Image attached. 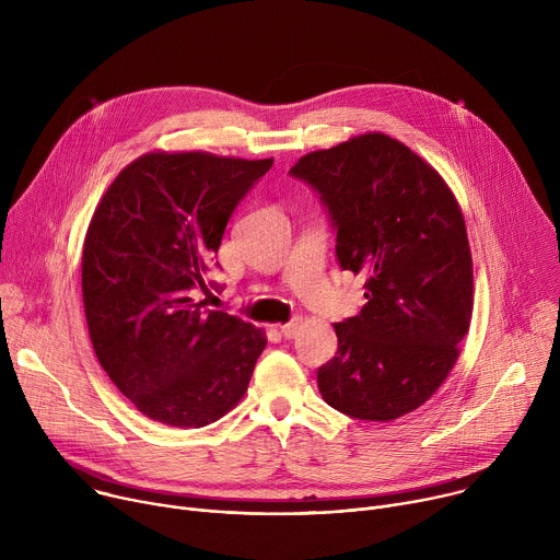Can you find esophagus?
<instances>
[{"mask_svg":"<svg viewBox=\"0 0 560 560\" xmlns=\"http://www.w3.org/2000/svg\"><path fill=\"white\" fill-rule=\"evenodd\" d=\"M299 328H301V322H299V318H292V322H288V324L279 326V330H281V335H283L285 339H292V337H296Z\"/></svg>","mask_w":560,"mask_h":560,"instance_id":"34e87169","label":"esophagus"}]
</instances>
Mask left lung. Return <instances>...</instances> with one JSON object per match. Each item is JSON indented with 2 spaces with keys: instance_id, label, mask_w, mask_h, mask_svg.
I'll use <instances>...</instances> for the list:
<instances>
[{
  "instance_id": "left-lung-1",
  "label": "left lung",
  "mask_w": 560,
  "mask_h": 560,
  "mask_svg": "<svg viewBox=\"0 0 560 560\" xmlns=\"http://www.w3.org/2000/svg\"><path fill=\"white\" fill-rule=\"evenodd\" d=\"M290 173L328 206L341 268L365 277L368 303L335 324L339 350L318 368V392L359 421L401 419L443 385L469 330L460 206L423 156L383 132L307 152Z\"/></svg>"
}]
</instances>
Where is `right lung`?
<instances>
[{
	"label": "right lung",
	"mask_w": 560,
	"mask_h": 560,
	"mask_svg": "<svg viewBox=\"0 0 560 560\" xmlns=\"http://www.w3.org/2000/svg\"><path fill=\"white\" fill-rule=\"evenodd\" d=\"M275 159L152 150L108 186L86 230L82 296L95 354L152 421L203 428L248 389L264 328L195 303L225 223Z\"/></svg>",
	"instance_id": "1"
}]
</instances>
